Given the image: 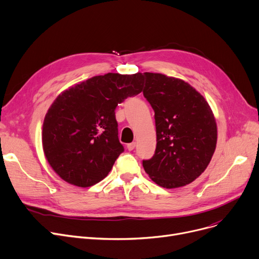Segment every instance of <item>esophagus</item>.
<instances>
[{
  "mask_svg": "<svg viewBox=\"0 0 259 259\" xmlns=\"http://www.w3.org/2000/svg\"><path fill=\"white\" fill-rule=\"evenodd\" d=\"M135 146H137V144H135L134 142H133V143H130V144H128V145H127V149H128L129 151H132L133 149L135 148Z\"/></svg>",
  "mask_w": 259,
  "mask_h": 259,
  "instance_id": "34e87169",
  "label": "esophagus"
}]
</instances>
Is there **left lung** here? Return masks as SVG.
<instances>
[{"label":"left lung","instance_id":"left-lung-1","mask_svg":"<svg viewBox=\"0 0 259 259\" xmlns=\"http://www.w3.org/2000/svg\"><path fill=\"white\" fill-rule=\"evenodd\" d=\"M145 99L154 110L156 149L144 159L146 173L158 186L173 189L192 183L215 151L217 129L209 104L180 78L145 72Z\"/></svg>","mask_w":259,"mask_h":259}]
</instances>
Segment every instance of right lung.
Here are the masks:
<instances>
[{
  "label": "right lung",
  "instance_id": "add662e5",
  "mask_svg": "<svg viewBox=\"0 0 259 259\" xmlns=\"http://www.w3.org/2000/svg\"><path fill=\"white\" fill-rule=\"evenodd\" d=\"M144 76L107 73L60 94L43 124L45 156L61 178L78 187L104 180L124 146L118 140L115 108L143 90Z\"/></svg>",
  "mask_w": 259,
  "mask_h": 259
}]
</instances>
